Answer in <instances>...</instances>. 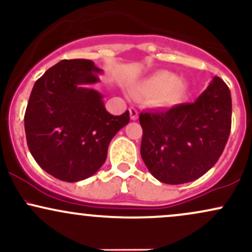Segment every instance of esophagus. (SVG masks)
Masks as SVG:
<instances>
[{"label":"esophagus","mask_w":252,"mask_h":252,"mask_svg":"<svg viewBox=\"0 0 252 252\" xmlns=\"http://www.w3.org/2000/svg\"><path fill=\"white\" fill-rule=\"evenodd\" d=\"M129 112H130V118H131L132 121L137 120V118H138V111H137V110H136L135 108H130Z\"/></svg>","instance_id":"obj_1"}]
</instances>
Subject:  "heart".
<instances>
[{"mask_svg": "<svg viewBox=\"0 0 252 252\" xmlns=\"http://www.w3.org/2000/svg\"><path fill=\"white\" fill-rule=\"evenodd\" d=\"M187 90L189 85L184 80L178 79L175 74L160 71L136 83L132 88V94L150 96L153 105L163 108L181 102L186 96Z\"/></svg>", "mask_w": 252, "mask_h": 252, "instance_id": "heart-1", "label": "heart"}]
</instances>
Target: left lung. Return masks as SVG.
Listing matches in <instances>:
<instances>
[{
    "mask_svg": "<svg viewBox=\"0 0 252 252\" xmlns=\"http://www.w3.org/2000/svg\"><path fill=\"white\" fill-rule=\"evenodd\" d=\"M231 114V92L219 77L193 103L141 112L144 164L164 184L196 180L220 158L230 135Z\"/></svg>",
    "mask_w": 252,
    "mask_h": 252,
    "instance_id": "1",
    "label": "left lung"
}]
</instances>
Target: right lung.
I'll use <instances>...</instances> for the list:
<instances>
[{"instance_id":"right-lung-1","label":"right lung","mask_w":252,"mask_h":252,"mask_svg":"<svg viewBox=\"0 0 252 252\" xmlns=\"http://www.w3.org/2000/svg\"><path fill=\"white\" fill-rule=\"evenodd\" d=\"M103 70L92 60H62L34 84L25 114L28 148L41 168L59 180L94 175L110 141L129 123V111L114 116L103 94L91 89Z\"/></svg>"}]
</instances>
